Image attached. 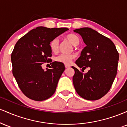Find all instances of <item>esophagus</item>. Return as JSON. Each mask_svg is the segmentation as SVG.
Masks as SVG:
<instances>
[{
	"label": "esophagus",
	"mask_w": 127,
	"mask_h": 127,
	"mask_svg": "<svg viewBox=\"0 0 127 127\" xmlns=\"http://www.w3.org/2000/svg\"><path fill=\"white\" fill-rule=\"evenodd\" d=\"M70 67V66L69 65H67V64H65V67L66 68H69Z\"/></svg>",
	"instance_id": "esophagus-1"
}]
</instances>
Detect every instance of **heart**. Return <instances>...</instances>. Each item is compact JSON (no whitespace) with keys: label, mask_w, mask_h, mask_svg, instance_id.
I'll use <instances>...</instances> for the list:
<instances>
[{"label":"heart","mask_w":127,"mask_h":127,"mask_svg":"<svg viewBox=\"0 0 127 127\" xmlns=\"http://www.w3.org/2000/svg\"><path fill=\"white\" fill-rule=\"evenodd\" d=\"M68 41H70L74 46H77L80 43V38L75 34H69L65 36ZM50 48L54 52H57L59 49V40L58 38L52 39L50 42ZM75 55L73 54H61L55 57V60L57 62L64 64H69L71 61L75 59Z\"/></svg>","instance_id":"heart-1"}]
</instances>
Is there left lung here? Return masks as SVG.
Masks as SVG:
<instances>
[{
  "label": "left lung",
  "instance_id": "1",
  "mask_svg": "<svg viewBox=\"0 0 127 127\" xmlns=\"http://www.w3.org/2000/svg\"><path fill=\"white\" fill-rule=\"evenodd\" d=\"M82 36L87 46L82 49L75 67L73 83L83 98L97 100L108 93L117 73L119 53L113 42L95 30L84 27L74 30ZM87 67L90 69L83 73Z\"/></svg>",
  "mask_w": 127,
  "mask_h": 127
}]
</instances>
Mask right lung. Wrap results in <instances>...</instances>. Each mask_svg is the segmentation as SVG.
Masks as SVG:
<instances>
[{"label":"right lung","instance_id":"1","mask_svg":"<svg viewBox=\"0 0 127 127\" xmlns=\"http://www.w3.org/2000/svg\"><path fill=\"white\" fill-rule=\"evenodd\" d=\"M67 28L38 27L21 37L11 54L12 73L22 93L34 101H43L54 94L60 78L65 70L63 64L52 62L50 42ZM52 64L44 71L41 65Z\"/></svg>","mask_w":127,"mask_h":127}]
</instances>
